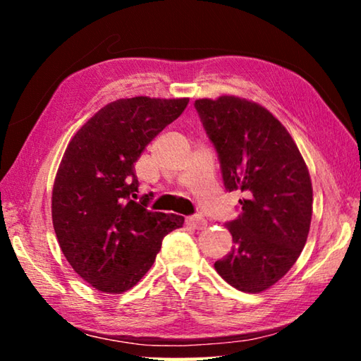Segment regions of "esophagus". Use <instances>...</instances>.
I'll return each mask as SVG.
<instances>
[{
	"label": "esophagus",
	"instance_id": "1",
	"mask_svg": "<svg viewBox=\"0 0 361 361\" xmlns=\"http://www.w3.org/2000/svg\"><path fill=\"white\" fill-rule=\"evenodd\" d=\"M186 224L191 226L194 229H205L207 228V219L199 216V215H194V216H188L186 218Z\"/></svg>",
	"mask_w": 361,
	"mask_h": 361
}]
</instances>
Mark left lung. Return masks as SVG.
<instances>
[{
  "label": "left lung",
  "instance_id": "8db88e82",
  "mask_svg": "<svg viewBox=\"0 0 361 361\" xmlns=\"http://www.w3.org/2000/svg\"><path fill=\"white\" fill-rule=\"evenodd\" d=\"M221 166L226 191H242L240 215L226 223L231 252L215 262L234 288L261 293L301 255L312 219V183L288 130L264 106L234 95L194 103Z\"/></svg>",
  "mask_w": 361,
  "mask_h": 361
}]
</instances>
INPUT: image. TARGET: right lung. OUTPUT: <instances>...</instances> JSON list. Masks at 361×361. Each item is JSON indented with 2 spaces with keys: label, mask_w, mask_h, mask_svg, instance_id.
Returning a JSON list of instances; mask_svg holds the SVG:
<instances>
[{
  "label": "right lung",
  "mask_w": 361,
  "mask_h": 361,
  "mask_svg": "<svg viewBox=\"0 0 361 361\" xmlns=\"http://www.w3.org/2000/svg\"><path fill=\"white\" fill-rule=\"evenodd\" d=\"M189 99L133 97L108 103L76 132L52 189V223L59 245L79 277L119 295L149 271L169 232L185 218L137 202L133 164L188 106Z\"/></svg>",
  "instance_id": "add662e5"
}]
</instances>
